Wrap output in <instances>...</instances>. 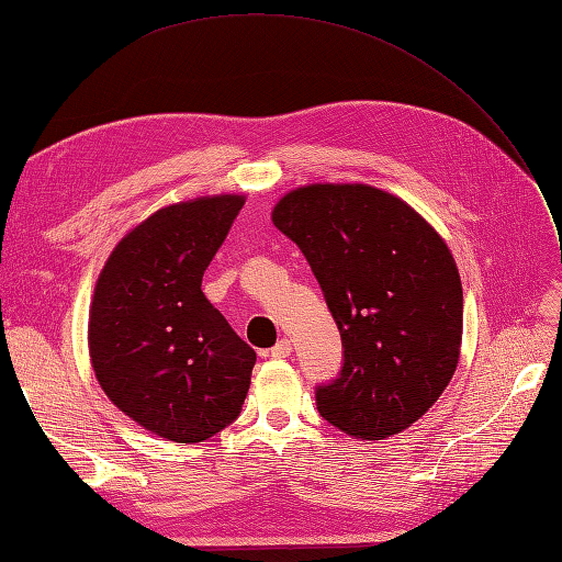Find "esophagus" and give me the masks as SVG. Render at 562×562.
<instances>
[{
	"mask_svg": "<svg viewBox=\"0 0 562 562\" xmlns=\"http://www.w3.org/2000/svg\"><path fill=\"white\" fill-rule=\"evenodd\" d=\"M291 350H293V346H291V340L289 338H281L277 346H273L271 350H269V355L271 358H277V360H281V358H289L291 355Z\"/></svg>",
	"mask_w": 562,
	"mask_h": 562,
	"instance_id": "esophagus-1",
	"label": "esophagus"
}]
</instances>
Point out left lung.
<instances>
[{
    "instance_id": "8db88e82",
    "label": "left lung",
    "mask_w": 562,
    "mask_h": 562,
    "mask_svg": "<svg viewBox=\"0 0 562 562\" xmlns=\"http://www.w3.org/2000/svg\"><path fill=\"white\" fill-rule=\"evenodd\" d=\"M271 222L305 255L344 344L340 374L314 393L319 415L362 441L401 434L460 358L462 283L446 240L364 183L291 190Z\"/></svg>"
}]
</instances>
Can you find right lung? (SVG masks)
I'll list each match as a JSON object with an SVG mask.
<instances>
[{
  "label": "right lung",
  "mask_w": 562,
  "mask_h": 562,
  "mask_svg": "<svg viewBox=\"0 0 562 562\" xmlns=\"http://www.w3.org/2000/svg\"><path fill=\"white\" fill-rule=\"evenodd\" d=\"M243 195L169 204L128 231L94 285V376L123 415L161 439L200 443L240 415L257 355L202 293Z\"/></svg>",
  "instance_id": "1"
}]
</instances>
